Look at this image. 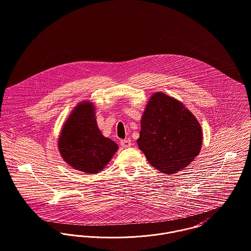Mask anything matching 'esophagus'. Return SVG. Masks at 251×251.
Returning a JSON list of instances; mask_svg holds the SVG:
<instances>
[{
	"label": "esophagus",
	"mask_w": 251,
	"mask_h": 251,
	"mask_svg": "<svg viewBox=\"0 0 251 251\" xmlns=\"http://www.w3.org/2000/svg\"><path fill=\"white\" fill-rule=\"evenodd\" d=\"M121 145L122 147L124 148H128L131 146V141L129 139H125V140H122L121 141Z\"/></svg>",
	"instance_id": "34e87169"
}]
</instances>
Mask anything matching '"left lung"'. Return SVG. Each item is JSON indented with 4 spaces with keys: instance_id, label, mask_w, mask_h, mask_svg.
<instances>
[{
    "instance_id": "1",
    "label": "left lung",
    "mask_w": 251,
    "mask_h": 251,
    "mask_svg": "<svg viewBox=\"0 0 251 251\" xmlns=\"http://www.w3.org/2000/svg\"><path fill=\"white\" fill-rule=\"evenodd\" d=\"M201 142L200 123L180 101L160 91L150 97L137 144L152 167L174 174L194 161Z\"/></svg>"
}]
</instances>
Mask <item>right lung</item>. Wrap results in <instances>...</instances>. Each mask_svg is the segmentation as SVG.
I'll use <instances>...</instances> for the list:
<instances>
[{
	"instance_id": "obj_1",
	"label": "right lung",
	"mask_w": 251,
	"mask_h": 251,
	"mask_svg": "<svg viewBox=\"0 0 251 251\" xmlns=\"http://www.w3.org/2000/svg\"><path fill=\"white\" fill-rule=\"evenodd\" d=\"M118 148L113 140L102 135L94 106L88 101L76 106L58 138V150L63 160L73 168L89 174L101 171Z\"/></svg>"
}]
</instances>
